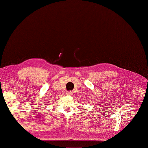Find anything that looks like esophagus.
<instances>
[{"label": "esophagus", "mask_w": 148, "mask_h": 148, "mask_svg": "<svg viewBox=\"0 0 148 148\" xmlns=\"http://www.w3.org/2000/svg\"><path fill=\"white\" fill-rule=\"evenodd\" d=\"M72 94H73V92H72V91H67V92H66V95H69V96H71Z\"/></svg>", "instance_id": "1"}]
</instances>
